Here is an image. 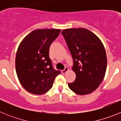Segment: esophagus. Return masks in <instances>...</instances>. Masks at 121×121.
I'll list each match as a JSON object with an SVG mask.
<instances>
[{
	"mask_svg": "<svg viewBox=\"0 0 121 121\" xmlns=\"http://www.w3.org/2000/svg\"><path fill=\"white\" fill-rule=\"evenodd\" d=\"M68 71V67H65L64 70H62V73L65 74V73H66V72H67Z\"/></svg>",
	"mask_w": 121,
	"mask_h": 121,
	"instance_id": "obj_1",
	"label": "esophagus"
}]
</instances>
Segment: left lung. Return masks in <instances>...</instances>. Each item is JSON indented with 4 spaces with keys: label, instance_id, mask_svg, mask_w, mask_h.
<instances>
[{
    "label": "left lung",
    "instance_id": "1",
    "mask_svg": "<svg viewBox=\"0 0 121 121\" xmlns=\"http://www.w3.org/2000/svg\"><path fill=\"white\" fill-rule=\"evenodd\" d=\"M73 59L76 79L68 83L75 93H92L104 79L107 69V55L99 37L85 28L66 29L62 31Z\"/></svg>",
    "mask_w": 121,
    "mask_h": 121
}]
</instances>
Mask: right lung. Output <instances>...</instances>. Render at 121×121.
<instances>
[{
	"mask_svg": "<svg viewBox=\"0 0 121 121\" xmlns=\"http://www.w3.org/2000/svg\"><path fill=\"white\" fill-rule=\"evenodd\" d=\"M60 32L59 29H37L19 45L16 56V73L22 86L31 93L39 95L48 91L60 73L54 70L49 57L50 45Z\"/></svg>",
	"mask_w": 121,
	"mask_h": 121,
	"instance_id": "add662e5",
	"label": "right lung"
}]
</instances>
